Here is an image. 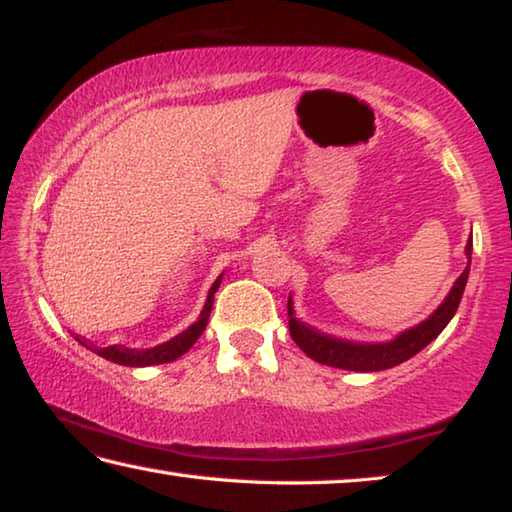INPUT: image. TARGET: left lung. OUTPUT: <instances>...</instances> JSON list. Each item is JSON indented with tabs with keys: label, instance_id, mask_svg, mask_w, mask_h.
Listing matches in <instances>:
<instances>
[{
	"label": "left lung",
	"instance_id": "1",
	"mask_svg": "<svg viewBox=\"0 0 512 512\" xmlns=\"http://www.w3.org/2000/svg\"><path fill=\"white\" fill-rule=\"evenodd\" d=\"M467 258L471 263V238L467 240ZM469 263L465 272L455 279L451 293L446 295V300L439 304V309L432 313L428 320H423L421 325L407 329L400 336L387 343H357V341H345V338H334L329 334H322L318 329L304 325L295 318L293 300L288 297V329L293 341L318 364L343 368V371H359V373H373V371H387L398 364H403L416 352H421L430 341L442 334V329L451 322V318L458 311L462 293H465L467 279H469Z\"/></svg>",
	"mask_w": 512,
	"mask_h": 512
}]
</instances>
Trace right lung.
<instances>
[{
    "label": "right lung",
    "instance_id": "add662e5",
    "mask_svg": "<svg viewBox=\"0 0 512 512\" xmlns=\"http://www.w3.org/2000/svg\"><path fill=\"white\" fill-rule=\"evenodd\" d=\"M219 283H222V274H219L215 283H212L206 306H203L199 320H196L192 327H187L185 332H180L178 336L171 338V341L162 343V345H155V348H148V350H132V348H123V345H109V348H96V355L114 361V364H121V366H155V364H167V361H174L178 357H183L185 352L196 343V338L203 334V329H206V325H208V318H210V311H212V300H215ZM77 341L86 345V341H82V338H77ZM86 348H89V345H86Z\"/></svg>",
    "mask_w": 512,
    "mask_h": 512
}]
</instances>
